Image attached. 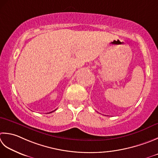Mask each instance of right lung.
Returning <instances> with one entry per match:
<instances>
[{
  "label": "right lung",
  "mask_w": 158,
  "mask_h": 158,
  "mask_svg": "<svg viewBox=\"0 0 158 158\" xmlns=\"http://www.w3.org/2000/svg\"><path fill=\"white\" fill-rule=\"evenodd\" d=\"M55 110H54V111H55ZM54 111H52V112H54ZM51 112H49V113H51Z\"/></svg>",
  "instance_id": "1"
}]
</instances>
